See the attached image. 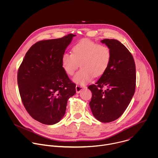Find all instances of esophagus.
<instances>
[{"label": "esophagus", "instance_id": "34e87169", "mask_svg": "<svg viewBox=\"0 0 158 158\" xmlns=\"http://www.w3.org/2000/svg\"><path fill=\"white\" fill-rule=\"evenodd\" d=\"M85 85H77L76 86V93H79L82 89H85Z\"/></svg>", "mask_w": 158, "mask_h": 158}]
</instances>
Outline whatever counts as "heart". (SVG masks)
I'll return each instance as SVG.
<instances>
[{
    "label": "heart",
    "instance_id": "1",
    "mask_svg": "<svg viewBox=\"0 0 158 158\" xmlns=\"http://www.w3.org/2000/svg\"><path fill=\"white\" fill-rule=\"evenodd\" d=\"M72 54L62 55V65L69 76H73L81 65L82 69L73 78V81L79 84H85L94 76H102L107 70L111 58L108 47L87 39L76 43L72 48Z\"/></svg>",
    "mask_w": 158,
    "mask_h": 158
}]
</instances>
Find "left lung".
Segmentation results:
<instances>
[{"label": "left lung", "mask_w": 158, "mask_h": 158, "mask_svg": "<svg viewBox=\"0 0 158 158\" xmlns=\"http://www.w3.org/2000/svg\"><path fill=\"white\" fill-rule=\"evenodd\" d=\"M110 49L111 58L107 70L95 84L89 102L93 116L99 121L118 119L129 106L136 89V65L129 50L116 39L101 40Z\"/></svg>", "instance_id": "obj_1"}]
</instances>
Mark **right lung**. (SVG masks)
<instances>
[{"label":"right lung","instance_id":"add662e5","mask_svg":"<svg viewBox=\"0 0 158 158\" xmlns=\"http://www.w3.org/2000/svg\"><path fill=\"white\" fill-rule=\"evenodd\" d=\"M76 35L36 42L26 54L17 73L21 100L35 120L47 125L59 122L76 84L64 70L61 59Z\"/></svg>","mask_w":158,"mask_h":158}]
</instances>
